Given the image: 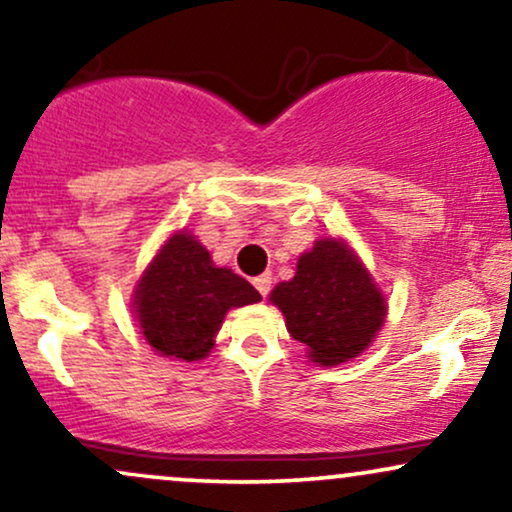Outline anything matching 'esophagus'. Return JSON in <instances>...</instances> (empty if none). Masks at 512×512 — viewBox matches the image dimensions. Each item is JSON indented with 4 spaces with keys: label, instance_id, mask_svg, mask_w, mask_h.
Masks as SVG:
<instances>
[{
    "label": "esophagus",
    "instance_id": "1",
    "mask_svg": "<svg viewBox=\"0 0 512 512\" xmlns=\"http://www.w3.org/2000/svg\"><path fill=\"white\" fill-rule=\"evenodd\" d=\"M252 284H255V289L262 293V296H267L269 293V289H272V274H260V276H255V279H252Z\"/></svg>",
    "mask_w": 512,
    "mask_h": 512
}]
</instances>
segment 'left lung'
Segmentation results:
<instances>
[{
	"mask_svg": "<svg viewBox=\"0 0 512 512\" xmlns=\"http://www.w3.org/2000/svg\"><path fill=\"white\" fill-rule=\"evenodd\" d=\"M269 301L320 366H339L363 354L387 315L378 284L339 238L315 240L313 250L298 257L296 276L276 284Z\"/></svg>",
	"mask_w": 512,
	"mask_h": 512,
	"instance_id": "obj_1",
	"label": "left lung"
}]
</instances>
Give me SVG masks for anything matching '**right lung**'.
<instances>
[{
    "instance_id": "right-lung-1",
    "label": "right lung",
    "mask_w": 512,
    "mask_h": 512,
    "mask_svg": "<svg viewBox=\"0 0 512 512\" xmlns=\"http://www.w3.org/2000/svg\"><path fill=\"white\" fill-rule=\"evenodd\" d=\"M260 301L243 276L216 267L202 243L178 231L146 267L134 291V315L156 354L199 361L211 351L231 308Z\"/></svg>"
}]
</instances>
